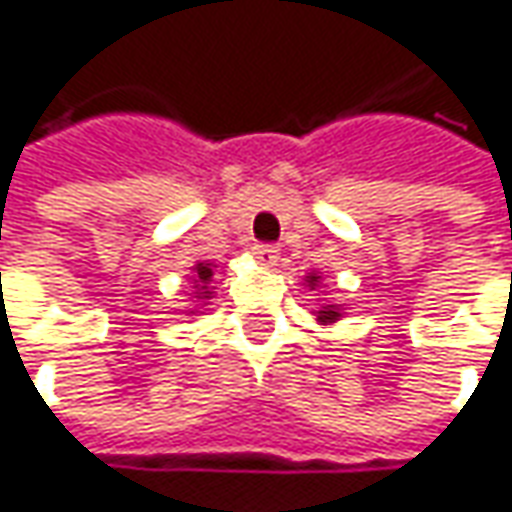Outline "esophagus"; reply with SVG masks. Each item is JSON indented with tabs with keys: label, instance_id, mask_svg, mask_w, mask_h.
<instances>
[{
	"label": "esophagus",
	"instance_id": "obj_1",
	"mask_svg": "<svg viewBox=\"0 0 512 512\" xmlns=\"http://www.w3.org/2000/svg\"><path fill=\"white\" fill-rule=\"evenodd\" d=\"M252 255L260 266H275L278 260H281V249L278 246H272V243H255L252 246Z\"/></svg>",
	"mask_w": 512,
	"mask_h": 512
}]
</instances>
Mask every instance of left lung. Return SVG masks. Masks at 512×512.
<instances>
[{"label": "left lung", "mask_w": 512, "mask_h": 512, "mask_svg": "<svg viewBox=\"0 0 512 512\" xmlns=\"http://www.w3.org/2000/svg\"><path fill=\"white\" fill-rule=\"evenodd\" d=\"M307 286H310V289H316L318 286L316 272H313V275H307ZM339 316H342L339 304H324V307L318 310V321H324V324H327V321H339Z\"/></svg>", "instance_id": "left-lung-1"}]
</instances>
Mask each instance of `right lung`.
I'll return each mask as SVG.
<instances>
[{
    "instance_id": "add662e5",
    "label": "right lung",
    "mask_w": 512,
    "mask_h": 512,
    "mask_svg": "<svg viewBox=\"0 0 512 512\" xmlns=\"http://www.w3.org/2000/svg\"><path fill=\"white\" fill-rule=\"evenodd\" d=\"M194 284H196V298H211L208 284H211V275H214V263H196L194 266Z\"/></svg>"
}]
</instances>
